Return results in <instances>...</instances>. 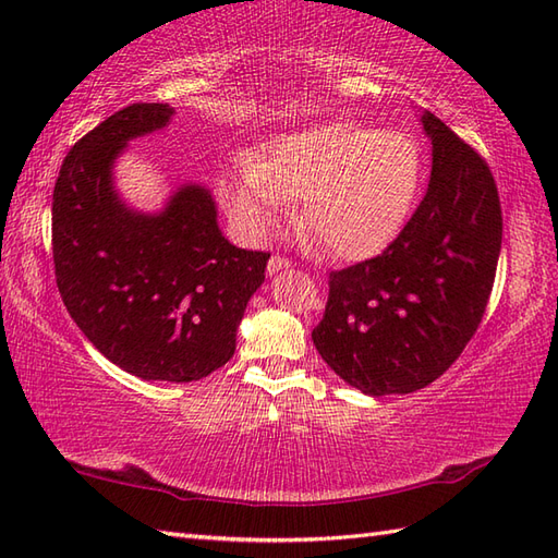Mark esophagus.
Here are the masks:
<instances>
[{
  "mask_svg": "<svg viewBox=\"0 0 558 558\" xmlns=\"http://www.w3.org/2000/svg\"><path fill=\"white\" fill-rule=\"evenodd\" d=\"M286 268H290V260H288V258H282V256H270L268 266H266V272H268V276H276V272L286 270Z\"/></svg>",
  "mask_w": 558,
  "mask_h": 558,
  "instance_id": "esophagus-1",
  "label": "esophagus"
}]
</instances>
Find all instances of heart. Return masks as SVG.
<instances>
[{"mask_svg": "<svg viewBox=\"0 0 558 558\" xmlns=\"http://www.w3.org/2000/svg\"><path fill=\"white\" fill-rule=\"evenodd\" d=\"M422 184L420 148L408 134L333 120L280 134L220 182V198L246 236L276 228L286 204L340 260L381 254L396 240Z\"/></svg>", "mask_w": 558, "mask_h": 558, "instance_id": "obj_1", "label": "heart"}]
</instances>
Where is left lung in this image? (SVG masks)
Here are the masks:
<instances>
[{
	"instance_id": "obj_1",
	"label": "left lung",
	"mask_w": 558,
	"mask_h": 558,
	"mask_svg": "<svg viewBox=\"0 0 558 558\" xmlns=\"http://www.w3.org/2000/svg\"><path fill=\"white\" fill-rule=\"evenodd\" d=\"M432 174L420 208L381 256L330 272L312 340L324 362L366 396L436 381L487 310L501 254V206L487 165L422 110Z\"/></svg>"
}]
</instances>
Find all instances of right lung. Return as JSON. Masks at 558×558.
Wrapping results in <instances>:
<instances>
[{
	"label": "right lung",
	"instance_id": "add662e5",
	"mask_svg": "<svg viewBox=\"0 0 558 558\" xmlns=\"http://www.w3.org/2000/svg\"><path fill=\"white\" fill-rule=\"evenodd\" d=\"M174 108L136 102L69 150L52 196V254L66 312L98 352L144 381L189 384L234 354L270 254L225 240L210 189L184 182L158 210L129 206L114 165Z\"/></svg>",
	"mask_w": 558,
	"mask_h": 558
}]
</instances>
